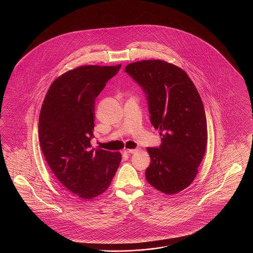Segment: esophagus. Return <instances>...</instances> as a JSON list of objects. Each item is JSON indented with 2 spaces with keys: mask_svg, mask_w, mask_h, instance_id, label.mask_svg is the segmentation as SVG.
I'll use <instances>...</instances> for the list:
<instances>
[{
  "mask_svg": "<svg viewBox=\"0 0 253 253\" xmlns=\"http://www.w3.org/2000/svg\"><path fill=\"white\" fill-rule=\"evenodd\" d=\"M136 152H137V149H129V150H126V151H125V153L128 154V155L134 154V153H136Z\"/></svg>",
  "mask_w": 253,
  "mask_h": 253,
  "instance_id": "34e87169",
  "label": "esophagus"
}]
</instances>
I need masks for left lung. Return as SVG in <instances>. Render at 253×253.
<instances>
[{
    "mask_svg": "<svg viewBox=\"0 0 253 253\" xmlns=\"http://www.w3.org/2000/svg\"><path fill=\"white\" fill-rule=\"evenodd\" d=\"M124 71L142 88L150 121L161 136L159 147L147 148L146 179L162 193H179L195 178L207 147L202 99L186 72L164 60L132 62Z\"/></svg>",
    "mask_w": 253,
    "mask_h": 253,
    "instance_id": "obj_1",
    "label": "left lung"
}]
</instances>
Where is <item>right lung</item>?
I'll use <instances>...</instances> for the list:
<instances>
[{"label": "right lung", "instance_id": "obj_1", "mask_svg": "<svg viewBox=\"0 0 253 253\" xmlns=\"http://www.w3.org/2000/svg\"><path fill=\"white\" fill-rule=\"evenodd\" d=\"M80 66L62 74L44 97L39 118V139L49 167L60 183L84 199L108 189L121 155L92 148L96 96L121 69Z\"/></svg>", "mask_w": 253, "mask_h": 253}]
</instances>
